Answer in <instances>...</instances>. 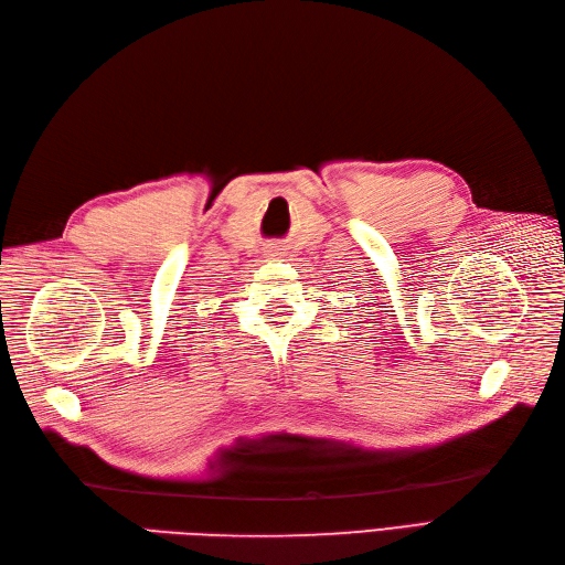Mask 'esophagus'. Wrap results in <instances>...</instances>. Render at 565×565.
<instances>
[{"label":"esophagus","mask_w":565,"mask_h":565,"mask_svg":"<svg viewBox=\"0 0 565 565\" xmlns=\"http://www.w3.org/2000/svg\"><path fill=\"white\" fill-rule=\"evenodd\" d=\"M266 256H268V259H280L282 252H280V247H278V245H270V247L266 249Z\"/></svg>","instance_id":"1"}]
</instances>
